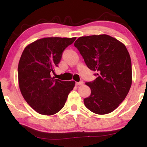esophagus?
<instances>
[{"label": "esophagus", "mask_w": 147, "mask_h": 147, "mask_svg": "<svg viewBox=\"0 0 147 147\" xmlns=\"http://www.w3.org/2000/svg\"><path fill=\"white\" fill-rule=\"evenodd\" d=\"M76 86H82V85H84V82L80 81V82H76Z\"/></svg>", "instance_id": "obj_1"}]
</instances>
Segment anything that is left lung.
<instances>
[{"mask_svg": "<svg viewBox=\"0 0 147 147\" xmlns=\"http://www.w3.org/2000/svg\"><path fill=\"white\" fill-rule=\"evenodd\" d=\"M74 47L88 67L96 71V78L86 84L91 93L84 98L92 112L104 115L112 112L127 95L131 85V63L127 49L108 35L80 37Z\"/></svg>", "mask_w": 147, "mask_h": 147, "instance_id": "8db88e82", "label": "left lung"}]
</instances>
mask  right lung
I'll return each mask as SVG.
<instances>
[{"label":"right lung","mask_w":147,"mask_h":147,"mask_svg":"<svg viewBox=\"0 0 147 147\" xmlns=\"http://www.w3.org/2000/svg\"><path fill=\"white\" fill-rule=\"evenodd\" d=\"M76 38H46L28 45L18 65L19 85L22 95L37 112L52 115L64 106L74 81H61L52 77L58 67L65 49Z\"/></svg>","instance_id":"obj_1"}]
</instances>
